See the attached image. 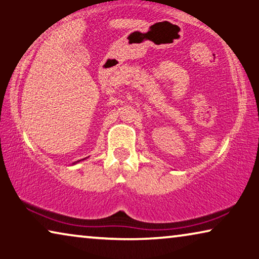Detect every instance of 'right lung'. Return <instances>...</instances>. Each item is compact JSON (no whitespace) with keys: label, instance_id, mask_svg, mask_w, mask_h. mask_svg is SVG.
I'll use <instances>...</instances> for the list:
<instances>
[{"label":"right lung","instance_id":"1","mask_svg":"<svg viewBox=\"0 0 259 259\" xmlns=\"http://www.w3.org/2000/svg\"><path fill=\"white\" fill-rule=\"evenodd\" d=\"M83 159H86V158H83ZM83 159H80V160H83ZM80 160H78V161H75V163H74V164H76V163H79V161H80Z\"/></svg>","mask_w":259,"mask_h":259}]
</instances>
